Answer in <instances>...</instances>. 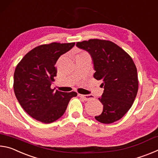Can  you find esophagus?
<instances>
[{
    "mask_svg": "<svg viewBox=\"0 0 158 158\" xmlns=\"http://www.w3.org/2000/svg\"><path fill=\"white\" fill-rule=\"evenodd\" d=\"M79 96L80 98H81L83 100H84L85 101H88L89 100H91V99L93 98V97L92 95H81V94H79Z\"/></svg>",
    "mask_w": 158,
    "mask_h": 158,
    "instance_id": "34e87169",
    "label": "esophagus"
}]
</instances>
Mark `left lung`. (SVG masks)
<instances>
[{
    "instance_id": "8db88e82",
    "label": "left lung",
    "mask_w": 158,
    "mask_h": 158,
    "mask_svg": "<svg viewBox=\"0 0 158 158\" xmlns=\"http://www.w3.org/2000/svg\"><path fill=\"white\" fill-rule=\"evenodd\" d=\"M92 58L94 78L101 80L104 93L98 98L103 111L95 118L105 124L118 121L131 108L138 91L137 68L129 55L114 42L93 39L77 42Z\"/></svg>"
}]
</instances>
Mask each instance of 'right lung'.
Listing matches in <instances>:
<instances>
[{"label":"right lung","mask_w":158,"mask_h":158,"mask_svg":"<svg viewBox=\"0 0 158 158\" xmlns=\"http://www.w3.org/2000/svg\"><path fill=\"white\" fill-rule=\"evenodd\" d=\"M75 43H57L38 46L26 53L16 67L14 91L24 111L37 121L51 123L65 113L75 92L64 93L51 89L54 77L55 65L61 55Z\"/></svg>","instance_id":"obj_1"}]
</instances>
